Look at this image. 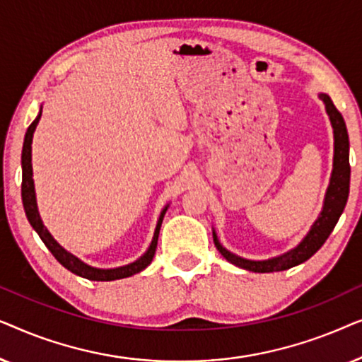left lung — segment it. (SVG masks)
<instances>
[{
    "mask_svg": "<svg viewBox=\"0 0 362 362\" xmlns=\"http://www.w3.org/2000/svg\"><path fill=\"white\" fill-rule=\"evenodd\" d=\"M320 98L325 102L326 113H328L331 127H333L334 135V156H333V173H331L329 186L326 189L323 211L320 212L318 219L311 226L308 234L305 239L300 242L295 249H291L285 254L279 257H272L269 260H247L242 257L232 254L221 245L219 239H217L216 230H212V237H214V244L221 255L224 257L227 262L234 264L240 269L257 272V274H269V272H281L288 270L291 267L303 264L315 255L316 252L321 249L331 232H333L334 226L338 224L341 214H343L346 202H348L349 196V177H351V166H349V136L348 130H346L344 118L334 107V103L326 93H320Z\"/></svg>",
    "mask_w": 362,
    "mask_h": 362,
    "instance_id": "left-lung-1",
    "label": "left lung"
}]
</instances>
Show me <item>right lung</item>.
Masks as SVG:
<instances>
[{"instance_id":"add662e5","label":"right lung","mask_w":362,"mask_h":362,"mask_svg":"<svg viewBox=\"0 0 362 362\" xmlns=\"http://www.w3.org/2000/svg\"><path fill=\"white\" fill-rule=\"evenodd\" d=\"M42 113V107L39 110L37 117L34 118V122L29 125L26 136H24V143H23V153H21V168H23V182H21V197H23V206H24V212H26V217L29 221V224L33 226V229L37 232V235L41 237V240L46 244V247L51 250V254L56 257L57 262L61 265L66 267L67 270H71L72 274H76L78 276H83L87 280H95V281H112V280H120V279H127V276H132L138 274V272L145 270L148 265L151 264L153 257H155L156 252V244H158V235H160V229H161V222L163 217H165L168 206H165V209L161 211L160 219L156 222V229L155 234H153V240L148 250L143 254L140 259L132 262V264L123 265V267H117V269H95V267H90L87 264H83L81 259H77L76 255H72L71 252H67L62 245L57 244V240L54 239L46 227H44L41 216H39L37 211V202H36V191H34V180H33V165H31V145H33V135L34 130H36L39 118H41Z\"/></svg>"}]
</instances>
